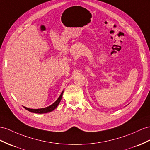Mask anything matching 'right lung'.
<instances>
[{
	"label": "right lung",
	"instance_id": "add662e5",
	"mask_svg": "<svg viewBox=\"0 0 150 150\" xmlns=\"http://www.w3.org/2000/svg\"><path fill=\"white\" fill-rule=\"evenodd\" d=\"M63 91L61 93V95L59 96V97L58 98V99H57V100L53 103L52 105H51V106H49L48 107H46V108H40V109H30V108H26V107H25L24 108L26 110L29 111L30 112H32V113H49V112H51L52 111H53L54 110L56 107L57 106V105H59V102L61 100V98H62V96H63Z\"/></svg>",
	"mask_w": 150,
	"mask_h": 150
}]
</instances>
